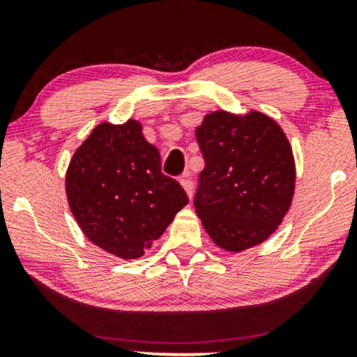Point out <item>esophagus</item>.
Here are the masks:
<instances>
[{
  "mask_svg": "<svg viewBox=\"0 0 357 357\" xmlns=\"http://www.w3.org/2000/svg\"><path fill=\"white\" fill-rule=\"evenodd\" d=\"M179 183H181V185L184 187V190L187 192V195H189V198H192V193H193V183H192V176H190V173H184L183 176L179 178Z\"/></svg>",
  "mask_w": 357,
  "mask_h": 357,
  "instance_id": "esophagus-1",
  "label": "esophagus"
}]
</instances>
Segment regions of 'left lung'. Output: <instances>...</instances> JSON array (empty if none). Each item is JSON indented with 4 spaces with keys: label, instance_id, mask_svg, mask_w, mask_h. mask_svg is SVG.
Returning a JSON list of instances; mask_svg holds the SVG:
<instances>
[{
    "label": "left lung",
    "instance_id": "obj_1",
    "mask_svg": "<svg viewBox=\"0 0 357 357\" xmlns=\"http://www.w3.org/2000/svg\"><path fill=\"white\" fill-rule=\"evenodd\" d=\"M195 135L206 165L193 204L206 233L228 252L261 244L291 206L296 167L287 135L255 110L209 113Z\"/></svg>",
    "mask_w": 357,
    "mask_h": 357
}]
</instances>
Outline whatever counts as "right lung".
Returning a JSON list of instances; mask_svg holds the SVG:
<instances>
[{
  "instance_id": "add662e5",
  "label": "right lung",
  "mask_w": 357,
  "mask_h": 357,
  "mask_svg": "<svg viewBox=\"0 0 357 357\" xmlns=\"http://www.w3.org/2000/svg\"><path fill=\"white\" fill-rule=\"evenodd\" d=\"M142 124L102 123L82 143L66 173V195L93 244L123 259L140 258L189 198L165 176Z\"/></svg>"
}]
</instances>
